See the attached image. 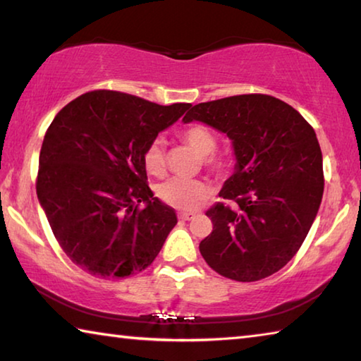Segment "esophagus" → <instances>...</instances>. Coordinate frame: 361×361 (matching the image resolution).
<instances>
[{"instance_id":"34e87169","label":"esophagus","mask_w":361,"mask_h":361,"mask_svg":"<svg viewBox=\"0 0 361 361\" xmlns=\"http://www.w3.org/2000/svg\"><path fill=\"white\" fill-rule=\"evenodd\" d=\"M195 215L194 213H191V212H183V213H180L178 215V218L180 219H183V221H189V219H192Z\"/></svg>"}]
</instances>
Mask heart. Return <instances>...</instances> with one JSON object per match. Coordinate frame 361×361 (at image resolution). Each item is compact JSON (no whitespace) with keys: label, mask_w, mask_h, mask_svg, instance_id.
I'll return each instance as SVG.
<instances>
[{"label":"heart","mask_w":361,"mask_h":361,"mask_svg":"<svg viewBox=\"0 0 361 361\" xmlns=\"http://www.w3.org/2000/svg\"><path fill=\"white\" fill-rule=\"evenodd\" d=\"M180 137L202 156V164L213 172H223L228 167V157L221 152H216L218 138L215 132L204 124L186 126L180 132ZM143 164L148 173L161 176L166 170V149L161 138H154L148 143L143 152ZM209 188L200 180L188 178H170L164 181L157 189L162 202L178 210H194L207 197Z\"/></svg>","instance_id":"obj_1"}]
</instances>
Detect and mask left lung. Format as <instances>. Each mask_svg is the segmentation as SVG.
<instances>
[{
    "mask_svg": "<svg viewBox=\"0 0 361 361\" xmlns=\"http://www.w3.org/2000/svg\"><path fill=\"white\" fill-rule=\"evenodd\" d=\"M200 121L232 140L235 170L207 210L213 231L199 250L213 271L256 282L280 271L307 235L323 195L322 149L312 126L288 103L247 94L199 103Z\"/></svg>",
    "mask_w": 361,
    "mask_h": 361,
    "instance_id": "obj_1",
    "label": "left lung"
}]
</instances>
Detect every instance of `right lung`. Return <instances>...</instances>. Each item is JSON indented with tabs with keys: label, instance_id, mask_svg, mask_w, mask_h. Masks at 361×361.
Segmentation results:
<instances>
[{
	"label": "right lung",
	"instance_id": "obj_1",
	"mask_svg": "<svg viewBox=\"0 0 361 361\" xmlns=\"http://www.w3.org/2000/svg\"><path fill=\"white\" fill-rule=\"evenodd\" d=\"M189 106L92 90L49 126L36 194L59 245L90 276L129 277L161 252L178 219L146 183L143 152Z\"/></svg>",
	"mask_w": 361,
	"mask_h": 361
}]
</instances>
